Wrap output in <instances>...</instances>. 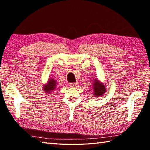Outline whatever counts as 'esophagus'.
<instances>
[{
    "instance_id": "obj_1",
    "label": "esophagus",
    "mask_w": 150,
    "mask_h": 150,
    "mask_svg": "<svg viewBox=\"0 0 150 150\" xmlns=\"http://www.w3.org/2000/svg\"><path fill=\"white\" fill-rule=\"evenodd\" d=\"M78 83H69V87H78Z\"/></svg>"
}]
</instances>
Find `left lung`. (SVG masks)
I'll return each mask as SVG.
<instances>
[{
  "label": "left lung",
  "mask_w": 150,
  "mask_h": 150,
  "mask_svg": "<svg viewBox=\"0 0 150 150\" xmlns=\"http://www.w3.org/2000/svg\"><path fill=\"white\" fill-rule=\"evenodd\" d=\"M93 89L95 96L99 97L100 96H103L106 92V87L103 83H100L98 79H95L93 83Z\"/></svg>",
  "instance_id": "obj_1"
}]
</instances>
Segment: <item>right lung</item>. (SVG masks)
Wrapping results in <instances>:
<instances>
[{
  "label": "right lung",
  "mask_w": 150,
  "mask_h": 150,
  "mask_svg": "<svg viewBox=\"0 0 150 150\" xmlns=\"http://www.w3.org/2000/svg\"><path fill=\"white\" fill-rule=\"evenodd\" d=\"M57 87V81L55 79H50L46 85H44L43 89L45 91V93H50L54 91Z\"/></svg>",
  "instance_id": "1"
}]
</instances>
